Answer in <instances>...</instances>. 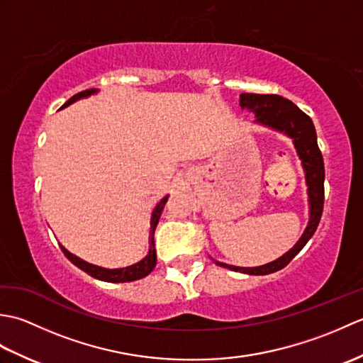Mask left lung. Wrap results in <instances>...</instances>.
I'll use <instances>...</instances> for the list:
<instances>
[{"label": "left lung", "instance_id": "1", "mask_svg": "<svg viewBox=\"0 0 363 363\" xmlns=\"http://www.w3.org/2000/svg\"><path fill=\"white\" fill-rule=\"evenodd\" d=\"M240 106L242 109H248L256 113V123L259 125L279 130V133L291 138L304 168L307 195H309V223H307V228L296 245L285 252L282 257L269 262V264L251 268L226 265L217 262L220 267L229 268L233 272L262 276L279 272L284 267H287L289 262L304 248L317 230L323 213V204H325V162H323L317 143V133H315L311 117L301 111L296 104H293L290 99L279 95L242 94Z\"/></svg>", "mask_w": 363, "mask_h": 363}]
</instances>
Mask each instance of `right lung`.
I'll return each instance as SVG.
<instances>
[{
    "label": "right lung",
    "instance_id": "obj_1",
    "mask_svg": "<svg viewBox=\"0 0 363 363\" xmlns=\"http://www.w3.org/2000/svg\"><path fill=\"white\" fill-rule=\"evenodd\" d=\"M96 91L98 90H95V89L79 91V94H76L74 96L68 99V101L62 106V109L67 106H70L72 103L78 101V99H81V98H87L90 95L96 94ZM167 199H168V195L165 198H162L160 201L156 204V207H154L152 215H151V229H150V251L140 262H137V264H134V265H129V267H125V268H115V269L101 268V267L87 264V262H84L82 259L73 256V254L68 252L62 245H60V250L64 251L67 259L70 260L72 264H74L76 267L81 268L82 272H86L91 277H95V279L106 281V282H130V281L142 279V277L148 276L154 269V267H156L157 257H156V248H154V230H156V226H157L159 218H160V213H162V211H164V206L167 203Z\"/></svg>",
    "mask_w": 363,
    "mask_h": 363
}]
</instances>
